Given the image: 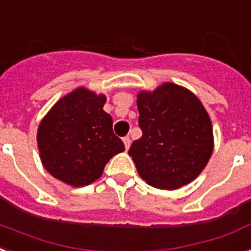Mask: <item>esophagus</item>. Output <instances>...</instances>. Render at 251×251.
Wrapping results in <instances>:
<instances>
[{
	"instance_id": "1",
	"label": "esophagus",
	"mask_w": 251,
	"mask_h": 251,
	"mask_svg": "<svg viewBox=\"0 0 251 251\" xmlns=\"http://www.w3.org/2000/svg\"><path fill=\"white\" fill-rule=\"evenodd\" d=\"M123 143H124V145H126V149H129V147H131V139H129L128 136H126V137H124Z\"/></svg>"
}]
</instances>
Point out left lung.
I'll use <instances>...</instances> for the list:
<instances>
[{
  "label": "left lung",
  "instance_id": "left-lung-1",
  "mask_svg": "<svg viewBox=\"0 0 251 251\" xmlns=\"http://www.w3.org/2000/svg\"><path fill=\"white\" fill-rule=\"evenodd\" d=\"M143 136L128 154L139 176L161 190H176L195 179L213 152L212 123L199 98L186 87L165 82L137 94Z\"/></svg>",
  "mask_w": 251,
  "mask_h": 251
}]
</instances>
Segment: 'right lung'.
I'll return each mask as SVG.
<instances>
[{"mask_svg": "<svg viewBox=\"0 0 251 251\" xmlns=\"http://www.w3.org/2000/svg\"><path fill=\"white\" fill-rule=\"evenodd\" d=\"M106 95L78 87L57 100L38 128L40 160L56 179L73 187L93 183L124 144L103 110Z\"/></svg>", "mask_w": 251, "mask_h": 251, "instance_id": "right-lung-1", "label": "right lung"}]
</instances>
